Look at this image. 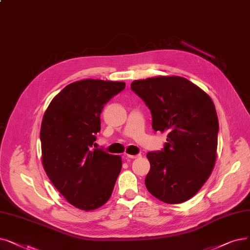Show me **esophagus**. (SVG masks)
I'll return each instance as SVG.
<instances>
[{"instance_id": "1", "label": "esophagus", "mask_w": 250, "mask_h": 250, "mask_svg": "<svg viewBox=\"0 0 250 250\" xmlns=\"http://www.w3.org/2000/svg\"><path fill=\"white\" fill-rule=\"evenodd\" d=\"M125 157L128 159H136L141 157V154H137V155H131V154H125Z\"/></svg>"}]
</instances>
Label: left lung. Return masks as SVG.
Returning a JSON list of instances; mask_svg holds the SVG:
<instances>
[{"instance_id":"1","label":"left lung","mask_w":250,"mask_h":250,"mask_svg":"<svg viewBox=\"0 0 250 250\" xmlns=\"http://www.w3.org/2000/svg\"><path fill=\"white\" fill-rule=\"evenodd\" d=\"M132 91L151 111L152 128L167 132L161 150L147 153L148 191L169 204L192 198L210 176L216 158L219 121L210 97L181 77L134 81Z\"/></svg>"}]
</instances>
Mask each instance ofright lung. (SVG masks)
<instances>
[{"mask_svg":"<svg viewBox=\"0 0 250 250\" xmlns=\"http://www.w3.org/2000/svg\"><path fill=\"white\" fill-rule=\"evenodd\" d=\"M125 88L123 82L72 83L52 100L42 117V166L55 188L80 209L105 204L121 172V156L94 147L102 108Z\"/></svg>","mask_w":250,"mask_h":250,"instance_id":"add662e5","label":"right lung"}]
</instances>
